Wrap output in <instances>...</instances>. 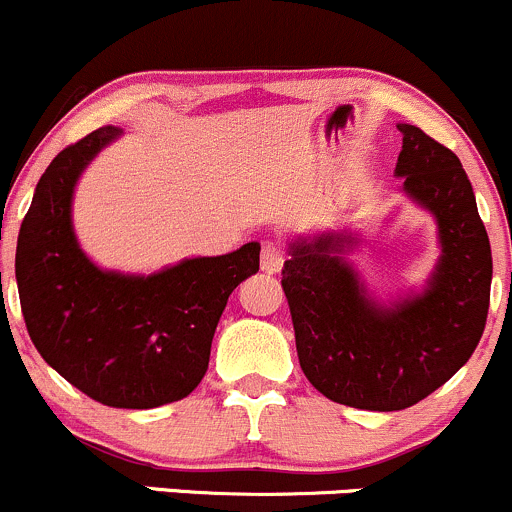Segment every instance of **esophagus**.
Returning <instances> with one entry per match:
<instances>
[{
    "label": "esophagus",
    "mask_w": 512,
    "mask_h": 512,
    "mask_svg": "<svg viewBox=\"0 0 512 512\" xmlns=\"http://www.w3.org/2000/svg\"><path fill=\"white\" fill-rule=\"evenodd\" d=\"M283 258H286V251H283V246L278 244V241L268 239L263 241L261 246V268L266 273H276L278 268L283 266Z\"/></svg>",
    "instance_id": "34e87169"
}]
</instances>
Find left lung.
Returning <instances> with one entry per match:
<instances>
[{
  "mask_svg": "<svg viewBox=\"0 0 512 512\" xmlns=\"http://www.w3.org/2000/svg\"><path fill=\"white\" fill-rule=\"evenodd\" d=\"M397 175L436 221L444 254L419 298L377 308L340 251L345 234L293 244L281 286L308 382L337 404L370 412L414 407L468 362L486 330L493 258L461 160L399 125Z\"/></svg>",
  "mask_w": 512,
  "mask_h": 512,
  "instance_id": "1",
  "label": "left lung"
}]
</instances>
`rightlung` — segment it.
Returning <instances> with one entry per match:
<instances>
[{
    "mask_svg": "<svg viewBox=\"0 0 512 512\" xmlns=\"http://www.w3.org/2000/svg\"><path fill=\"white\" fill-rule=\"evenodd\" d=\"M115 135L93 130L46 167L19 229L17 286L31 342L63 379L105 407L152 409L202 382L226 300L258 271L261 246L147 278L93 266L73 236V184Z\"/></svg>",
    "mask_w": 512,
    "mask_h": 512,
    "instance_id": "1",
    "label": "right lung"
}]
</instances>
